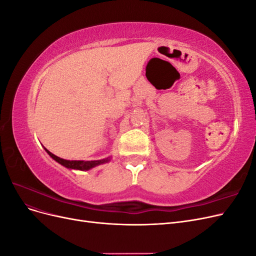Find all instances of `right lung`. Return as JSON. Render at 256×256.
Segmentation results:
<instances>
[{"label":"right lung","mask_w":256,"mask_h":256,"mask_svg":"<svg viewBox=\"0 0 256 256\" xmlns=\"http://www.w3.org/2000/svg\"><path fill=\"white\" fill-rule=\"evenodd\" d=\"M46 152L49 154V156L56 160V162H58L60 164L64 166L67 168H74V170H80V171H88V170L95 168L97 166L106 164V162L110 161V157H108L106 159H102V160H92V161H83V160H65L62 159L56 154H53L52 152H50L47 148H44Z\"/></svg>","instance_id":"1"}]
</instances>
